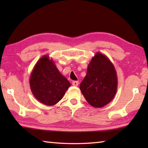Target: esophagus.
<instances>
[{"mask_svg": "<svg viewBox=\"0 0 148 148\" xmlns=\"http://www.w3.org/2000/svg\"><path fill=\"white\" fill-rule=\"evenodd\" d=\"M72 85L74 86H77L78 84H79V82H78V81H72Z\"/></svg>", "mask_w": 148, "mask_h": 148, "instance_id": "obj_1", "label": "esophagus"}]
</instances>
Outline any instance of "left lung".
<instances>
[{"instance_id":"8db88e82","label":"left lung","mask_w":148,"mask_h":148,"mask_svg":"<svg viewBox=\"0 0 148 148\" xmlns=\"http://www.w3.org/2000/svg\"><path fill=\"white\" fill-rule=\"evenodd\" d=\"M118 87L114 66L108 56L97 52L88 65L80 90L89 104L100 108L111 101Z\"/></svg>"}]
</instances>
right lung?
<instances>
[{
	"instance_id": "1",
	"label": "right lung",
	"mask_w": 148,
	"mask_h": 148,
	"mask_svg": "<svg viewBox=\"0 0 148 148\" xmlns=\"http://www.w3.org/2000/svg\"><path fill=\"white\" fill-rule=\"evenodd\" d=\"M29 83L35 98L49 106L58 103L71 85L48 55L42 56L37 62L31 72Z\"/></svg>"
}]
</instances>
